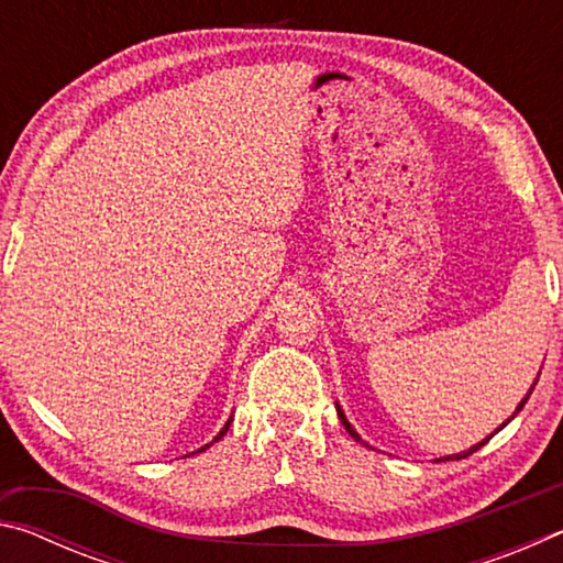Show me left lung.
Wrapping results in <instances>:
<instances>
[{
  "label": "left lung",
  "instance_id": "1",
  "mask_svg": "<svg viewBox=\"0 0 563 563\" xmlns=\"http://www.w3.org/2000/svg\"><path fill=\"white\" fill-rule=\"evenodd\" d=\"M539 375H541V373H539ZM537 383H539V377H537V379H533V385L529 387V393H527V397H523V399H521V402L517 405V412H514V415H511V417L507 419V422H504V424L499 427V430H504V427H507V424L511 422V419H514V417H517V415L521 412V407H523V405H527V399H529V395H531V389H533V387H537ZM335 407H338V417H340V422H342V424H345V430L350 432V437H352V440H355V442H360V444H365V446H367V442H365V440H362V437H360V434L355 432V427H352V424L347 422V417H345V412H342V407H340L338 402H335ZM499 430H497V432H499ZM497 432H494V434H497ZM494 434H489V437H487V440L476 442L474 446H470V450H464V452H460V454H446V456H440V460H434V462H450V460H464V456H470V454H474L476 450H482V446H484V444H487V442L492 440V437H494Z\"/></svg>",
  "mask_w": 563,
  "mask_h": 563
}]
</instances>
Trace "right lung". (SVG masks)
<instances>
[{"label":"right lung","instance_id":"add662e5","mask_svg":"<svg viewBox=\"0 0 563 563\" xmlns=\"http://www.w3.org/2000/svg\"><path fill=\"white\" fill-rule=\"evenodd\" d=\"M231 422H233V417H231V419H228V422L223 424V430H221V432H218V434L213 437V442H218V440H221V437H223V434L228 432V427H231ZM213 442H208V444H206V446H201V450H198V452H206V450H208V446H211ZM194 454H196V452H194ZM188 456H190V454H188Z\"/></svg>","mask_w":563,"mask_h":563}]
</instances>
